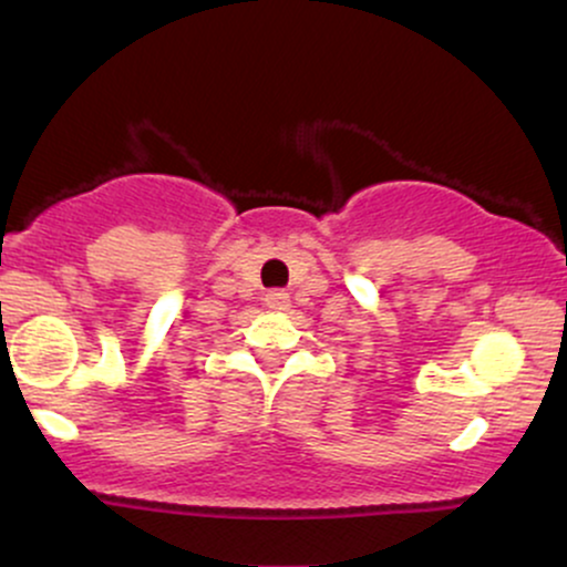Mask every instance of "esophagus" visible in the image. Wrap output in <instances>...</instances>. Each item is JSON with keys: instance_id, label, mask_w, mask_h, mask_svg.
<instances>
[{"instance_id": "1", "label": "esophagus", "mask_w": 567, "mask_h": 567, "mask_svg": "<svg viewBox=\"0 0 567 567\" xmlns=\"http://www.w3.org/2000/svg\"><path fill=\"white\" fill-rule=\"evenodd\" d=\"M290 303V296L285 290H269L266 292V306L269 309H285Z\"/></svg>"}]
</instances>
